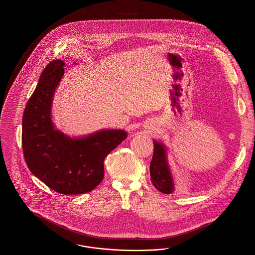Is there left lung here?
<instances>
[{
    "mask_svg": "<svg viewBox=\"0 0 255 255\" xmlns=\"http://www.w3.org/2000/svg\"><path fill=\"white\" fill-rule=\"evenodd\" d=\"M153 143L154 151L149 165L150 180L159 192L169 194L174 191V180L167 161L166 147L156 140Z\"/></svg>",
    "mask_w": 255,
    "mask_h": 255,
    "instance_id": "left-lung-1",
    "label": "left lung"
}]
</instances>
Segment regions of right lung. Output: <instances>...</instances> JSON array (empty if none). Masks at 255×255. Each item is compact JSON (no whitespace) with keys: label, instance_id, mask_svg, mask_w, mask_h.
I'll list each match as a JSON object with an SVG mask.
<instances>
[{"label":"right lung","instance_id":"1","mask_svg":"<svg viewBox=\"0 0 255 255\" xmlns=\"http://www.w3.org/2000/svg\"><path fill=\"white\" fill-rule=\"evenodd\" d=\"M64 62H49L28 101L22 118L24 159L31 173L62 194L93 191L104 178V161L127 137L124 130H102L71 138L55 129L51 107Z\"/></svg>","mask_w":255,"mask_h":255}]
</instances>
